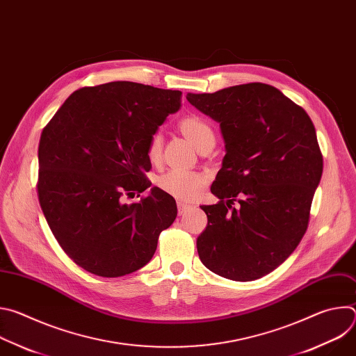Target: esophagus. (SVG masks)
<instances>
[{
	"mask_svg": "<svg viewBox=\"0 0 356 356\" xmlns=\"http://www.w3.org/2000/svg\"><path fill=\"white\" fill-rule=\"evenodd\" d=\"M190 210V206L188 204H184V202H179L177 204V211H179V216H183L186 211Z\"/></svg>",
	"mask_w": 356,
	"mask_h": 356,
	"instance_id": "1",
	"label": "esophagus"
}]
</instances>
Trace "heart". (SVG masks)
Masks as SVG:
<instances>
[{
	"label": "heart",
	"instance_id": "1",
	"mask_svg": "<svg viewBox=\"0 0 356 356\" xmlns=\"http://www.w3.org/2000/svg\"><path fill=\"white\" fill-rule=\"evenodd\" d=\"M180 129L198 150L209 143H214L216 140L214 131L209 124V121H206L204 118H201L198 115L184 117L180 121ZM161 154H162V136L161 134H154L150 136L147 149H146L147 159L152 163H156L161 159ZM204 184H206L204 175L190 172V170H181V169L169 170L168 173L162 175L158 180V186L163 193L180 201L194 200L198 191L204 187Z\"/></svg>",
	"mask_w": 356,
	"mask_h": 356
}]
</instances>
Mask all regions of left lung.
Segmentation results:
<instances>
[{"label": "left lung", "instance_id": "obj_1", "mask_svg": "<svg viewBox=\"0 0 356 356\" xmlns=\"http://www.w3.org/2000/svg\"><path fill=\"white\" fill-rule=\"evenodd\" d=\"M188 103L220 124L225 156L202 206L201 262L231 280H257L282 265L306 234L323 155L300 106L264 83L191 94ZM237 204L235 205L234 202Z\"/></svg>", "mask_w": 356, "mask_h": 356}]
</instances>
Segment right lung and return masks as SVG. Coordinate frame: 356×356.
I'll return each instance as SVG.
<instances>
[{
	"mask_svg": "<svg viewBox=\"0 0 356 356\" xmlns=\"http://www.w3.org/2000/svg\"><path fill=\"white\" fill-rule=\"evenodd\" d=\"M181 106V91L111 81L74 91L43 128L38 195L66 255L84 270L120 277L154 257L159 235L177 216L158 187L138 202L127 195L150 187V136Z\"/></svg>",
	"mask_w": 356,
	"mask_h": 356,
	"instance_id": "obj_1",
	"label": "right lung"
}]
</instances>
